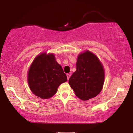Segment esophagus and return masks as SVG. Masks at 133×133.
Here are the masks:
<instances>
[{
  "instance_id": "esophagus-1",
  "label": "esophagus",
  "mask_w": 133,
  "mask_h": 133,
  "mask_svg": "<svg viewBox=\"0 0 133 133\" xmlns=\"http://www.w3.org/2000/svg\"><path fill=\"white\" fill-rule=\"evenodd\" d=\"M66 76H67V79L69 80L70 77V74H66Z\"/></svg>"
}]
</instances>
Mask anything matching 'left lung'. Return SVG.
<instances>
[{
  "label": "left lung",
  "instance_id": "obj_1",
  "mask_svg": "<svg viewBox=\"0 0 133 133\" xmlns=\"http://www.w3.org/2000/svg\"><path fill=\"white\" fill-rule=\"evenodd\" d=\"M104 68L95 54L86 51L78 56L76 71L69 84L79 99L87 101L97 96L104 83Z\"/></svg>",
  "mask_w": 133,
  "mask_h": 133
}]
</instances>
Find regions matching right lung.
Segmentation results:
<instances>
[{"mask_svg":"<svg viewBox=\"0 0 133 133\" xmlns=\"http://www.w3.org/2000/svg\"><path fill=\"white\" fill-rule=\"evenodd\" d=\"M66 81V75L53 54L43 52L36 56L28 71L29 87L42 99L52 97L59 85Z\"/></svg>","mask_w":133,"mask_h":133,"instance_id":"1","label":"right lung"}]
</instances>
